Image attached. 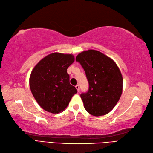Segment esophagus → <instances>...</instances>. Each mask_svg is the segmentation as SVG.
Masks as SVG:
<instances>
[{
	"instance_id": "1",
	"label": "esophagus",
	"mask_w": 153,
	"mask_h": 153,
	"mask_svg": "<svg viewBox=\"0 0 153 153\" xmlns=\"http://www.w3.org/2000/svg\"><path fill=\"white\" fill-rule=\"evenodd\" d=\"M75 87H76V90H77V91L79 92V91H80V87H79V85H76L75 86Z\"/></svg>"
}]
</instances>
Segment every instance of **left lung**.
<instances>
[{
  "label": "left lung",
  "mask_w": 153,
  "mask_h": 153,
  "mask_svg": "<svg viewBox=\"0 0 153 153\" xmlns=\"http://www.w3.org/2000/svg\"><path fill=\"white\" fill-rule=\"evenodd\" d=\"M76 61L83 68L89 84L88 91L80 97L87 111L95 117L109 113L122 93L123 77L110 57L96 50L83 51Z\"/></svg>",
  "instance_id": "obj_1"
}]
</instances>
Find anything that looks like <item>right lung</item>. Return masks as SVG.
Listing matches in <instances>:
<instances>
[{"mask_svg": "<svg viewBox=\"0 0 153 153\" xmlns=\"http://www.w3.org/2000/svg\"><path fill=\"white\" fill-rule=\"evenodd\" d=\"M75 61L73 54L54 52L41 59L31 71L30 87L39 106L54 114L64 111L76 88L70 83L67 69Z\"/></svg>", "mask_w": 153, "mask_h": 153, "instance_id": "obj_1", "label": "right lung"}]
</instances>
